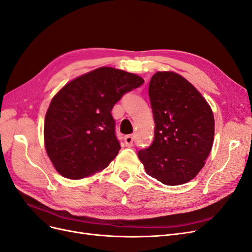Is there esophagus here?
Returning a JSON list of instances; mask_svg holds the SVG:
<instances>
[{"label":"esophagus","mask_w":252,"mask_h":252,"mask_svg":"<svg viewBox=\"0 0 252 252\" xmlns=\"http://www.w3.org/2000/svg\"><path fill=\"white\" fill-rule=\"evenodd\" d=\"M124 140H125V145L127 147H131L133 144V135H126L124 137Z\"/></svg>","instance_id":"obj_1"}]
</instances>
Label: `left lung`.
<instances>
[{
	"mask_svg": "<svg viewBox=\"0 0 252 252\" xmlns=\"http://www.w3.org/2000/svg\"><path fill=\"white\" fill-rule=\"evenodd\" d=\"M155 137L137 153L146 173L169 186L194 179L214 142L212 108L198 90L173 71H158L150 80Z\"/></svg>",
	"mask_w": 252,
	"mask_h": 252,
	"instance_id": "1",
	"label": "left lung"
}]
</instances>
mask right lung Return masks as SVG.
<instances>
[{
  "mask_svg": "<svg viewBox=\"0 0 252 252\" xmlns=\"http://www.w3.org/2000/svg\"><path fill=\"white\" fill-rule=\"evenodd\" d=\"M144 78L100 67L70 80L53 97L44 121V146L57 172L79 180L101 172L121 149L112 109Z\"/></svg>",
  "mask_w": 252,
  "mask_h": 252,
  "instance_id": "add662e5",
  "label": "right lung"
}]
</instances>
